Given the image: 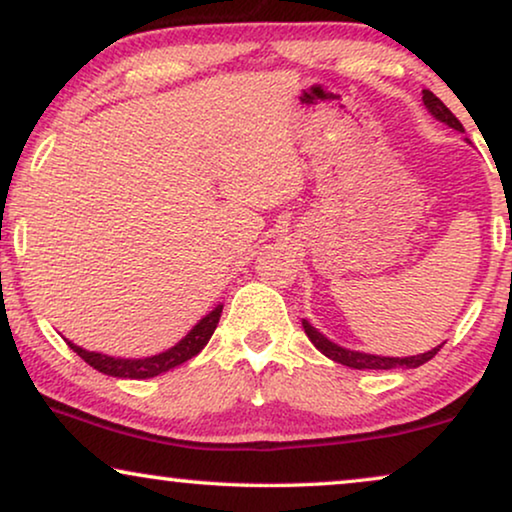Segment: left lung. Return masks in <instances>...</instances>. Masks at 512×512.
<instances>
[{"label":"left lung","instance_id":"1","mask_svg":"<svg viewBox=\"0 0 512 512\" xmlns=\"http://www.w3.org/2000/svg\"><path fill=\"white\" fill-rule=\"evenodd\" d=\"M424 93V104L426 109L431 111L433 116L438 118V121H443L450 125V128L464 132V125L459 123V118L452 114L450 109L445 107L443 102L438 100L436 95L431 93V90H422ZM303 328L307 333V338L312 340V345L319 349L321 354L328 356V359H333L335 363H342V366H349V368H356V370H391V368H419L422 363L431 361L433 356H436L440 352V347H433L431 352L426 354H417V356H403V359H398V356H375V354H361V352H352V349H345V347H338L335 342H331L328 338H324L317 328H314L312 324H307V321H303Z\"/></svg>","mask_w":512,"mask_h":512}]
</instances>
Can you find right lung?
<instances>
[{
  "mask_svg": "<svg viewBox=\"0 0 512 512\" xmlns=\"http://www.w3.org/2000/svg\"><path fill=\"white\" fill-rule=\"evenodd\" d=\"M221 312H223V305L214 307V310L209 312L207 317L186 335L184 340L177 342V345H174L172 349H167V352H163V354L149 356V359H114V356L86 352V349L76 347L74 342H67V345L72 347L74 352L88 363V366H93L95 370H100V373H104V375L130 377V380H146V377H156L160 373H167V370L177 368L184 361L193 359L195 354H200V349L207 345L209 338H212V333L216 331V324H219Z\"/></svg>",
  "mask_w": 512,
  "mask_h": 512,
  "instance_id": "right-lung-1",
  "label": "right lung"
}]
</instances>
